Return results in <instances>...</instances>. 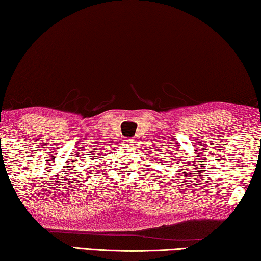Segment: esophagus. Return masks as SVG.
Listing matches in <instances>:
<instances>
[{
	"label": "esophagus",
	"instance_id": "34e87169",
	"mask_svg": "<svg viewBox=\"0 0 261 261\" xmlns=\"http://www.w3.org/2000/svg\"><path fill=\"white\" fill-rule=\"evenodd\" d=\"M123 147L127 148V149H133L135 146V142L133 139H125L123 140Z\"/></svg>",
	"mask_w": 261,
	"mask_h": 261
}]
</instances>
